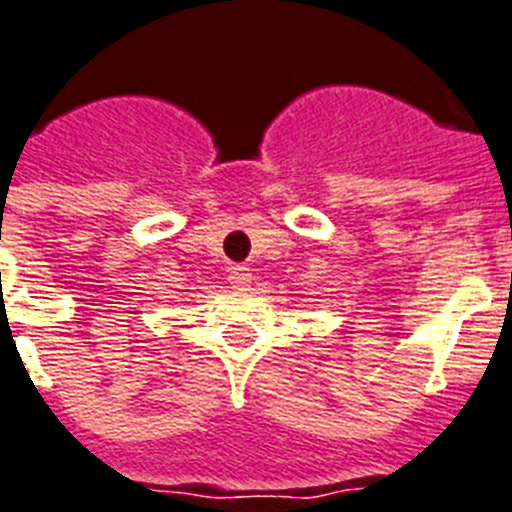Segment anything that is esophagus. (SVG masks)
Segmentation results:
<instances>
[{"mask_svg":"<svg viewBox=\"0 0 512 512\" xmlns=\"http://www.w3.org/2000/svg\"><path fill=\"white\" fill-rule=\"evenodd\" d=\"M229 283L234 291H247L252 283L250 268H244V265H234V268L229 270Z\"/></svg>","mask_w":512,"mask_h":512,"instance_id":"1","label":"esophagus"}]
</instances>
